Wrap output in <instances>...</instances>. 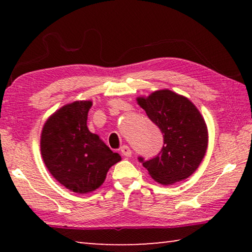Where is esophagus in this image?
<instances>
[{
	"instance_id": "34e87169",
	"label": "esophagus",
	"mask_w": 252,
	"mask_h": 252,
	"mask_svg": "<svg viewBox=\"0 0 252 252\" xmlns=\"http://www.w3.org/2000/svg\"><path fill=\"white\" fill-rule=\"evenodd\" d=\"M121 153L125 157H131V155H132V151H131V149L127 147V146H122L121 147Z\"/></svg>"
}]
</instances>
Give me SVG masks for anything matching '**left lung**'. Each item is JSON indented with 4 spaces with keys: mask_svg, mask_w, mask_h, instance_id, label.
<instances>
[{
    "mask_svg": "<svg viewBox=\"0 0 252 252\" xmlns=\"http://www.w3.org/2000/svg\"><path fill=\"white\" fill-rule=\"evenodd\" d=\"M139 105L163 134L159 155L142 162L153 180L168 186L189 178L201 163L208 148L204 119L186 96L159 90L138 97Z\"/></svg>",
    "mask_w": 252,
    "mask_h": 252,
    "instance_id": "1",
    "label": "left lung"
}]
</instances>
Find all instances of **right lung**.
Masks as SVG:
<instances>
[{
	"label": "right lung",
	"instance_id": "right-lung-1",
	"mask_svg": "<svg viewBox=\"0 0 252 252\" xmlns=\"http://www.w3.org/2000/svg\"><path fill=\"white\" fill-rule=\"evenodd\" d=\"M91 101H75L54 112L42 129L41 155L50 173L76 193H88L104 182L121 160L99 135L88 129Z\"/></svg>",
	"mask_w": 252,
	"mask_h": 252
}]
</instances>
